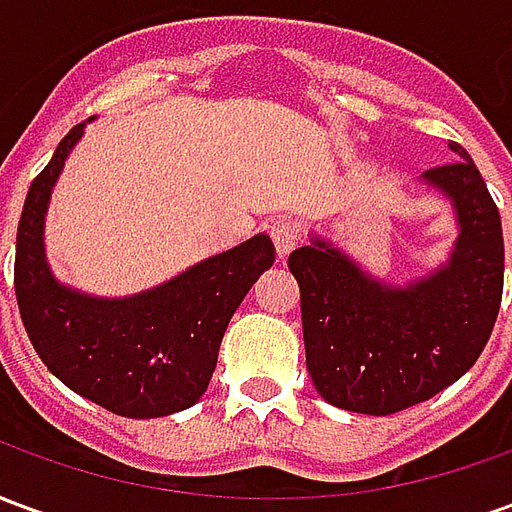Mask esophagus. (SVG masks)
Listing matches in <instances>:
<instances>
[{
	"mask_svg": "<svg viewBox=\"0 0 512 512\" xmlns=\"http://www.w3.org/2000/svg\"><path fill=\"white\" fill-rule=\"evenodd\" d=\"M271 241H274L279 260H285L299 246V230H296V224L285 222V219L271 224Z\"/></svg>",
	"mask_w": 512,
	"mask_h": 512,
	"instance_id": "34e87169",
	"label": "esophagus"
}]
</instances>
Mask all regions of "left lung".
Here are the masks:
<instances>
[{
  "label": "left lung",
  "instance_id": "8db88e82",
  "mask_svg": "<svg viewBox=\"0 0 512 512\" xmlns=\"http://www.w3.org/2000/svg\"><path fill=\"white\" fill-rule=\"evenodd\" d=\"M450 150L458 161L422 175L450 202L458 227L439 268L392 285L315 233L288 257L307 370L332 406L373 417L417 406L455 384L494 332L505 282L502 219L469 153L455 142Z\"/></svg>",
  "mask_w": 512,
  "mask_h": 512
}]
</instances>
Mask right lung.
Returning <instances> with one entry per match:
<instances>
[{"instance_id":"right-lung-1","label":"right lung","mask_w":512,"mask_h":512,"mask_svg":"<svg viewBox=\"0 0 512 512\" xmlns=\"http://www.w3.org/2000/svg\"><path fill=\"white\" fill-rule=\"evenodd\" d=\"M87 123L65 134L24 200L16 235L21 321L43 365L76 395L120 417H169L205 395L227 323L277 252L266 233L252 235L123 299L60 282L46 260V211Z\"/></svg>"}]
</instances>
